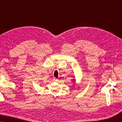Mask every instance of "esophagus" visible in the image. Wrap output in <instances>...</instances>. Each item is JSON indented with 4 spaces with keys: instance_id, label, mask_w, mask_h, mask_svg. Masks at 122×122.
<instances>
[{
    "instance_id": "esophagus-1",
    "label": "esophagus",
    "mask_w": 122,
    "mask_h": 122,
    "mask_svg": "<svg viewBox=\"0 0 122 122\" xmlns=\"http://www.w3.org/2000/svg\"><path fill=\"white\" fill-rule=\"evenodd\" d=\"M53 81H55V82H57V81H58V80H57V78H53Z\"/></svg>"
}]
</instances>
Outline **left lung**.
<instances>
[{"label":"left lung","instance_id":"obj_1","mask_svg":"<svg viewBox=\"0 0 122 122\" xmlns=\"http://www.w3.org/2000/svg\"><path fill=\"white\" fill-rule=\"evenodd\" d=\"M73 81H74V80H73Z\"/></svg>","mask_w":122,"mask_h":122}]
</instances>
